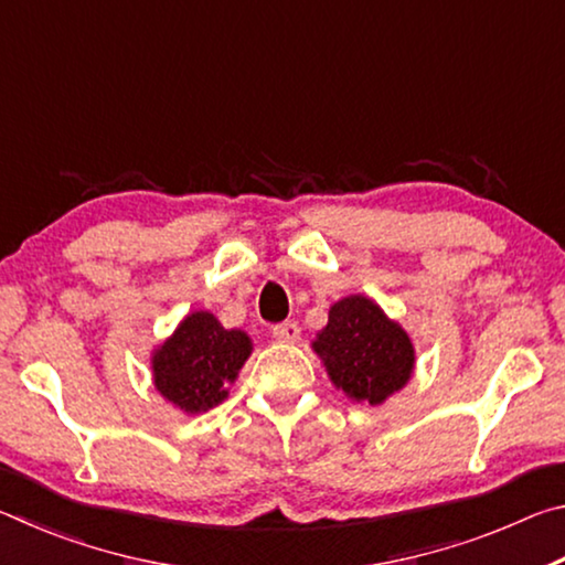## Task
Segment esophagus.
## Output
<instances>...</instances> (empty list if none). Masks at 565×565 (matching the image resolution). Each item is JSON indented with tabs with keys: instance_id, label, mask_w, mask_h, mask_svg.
I'll return each mask as SVG.
<instances>
[{
	"instance_id": "esophagus-1",
	"label": "esophagus",
	"mask_w": 565,
	"mask_h": 565,
	"mask_svg": "<svg viewBox=\"0 0 565 565\" xmlns=\"http://www.w3.org/2000/svg\"><path fill=\"white\" fill-rule=\"evenodd\" d=\"M271 337L279 343H296L301 339V329L296 321H284V323H276Z\"/></svg>"
}]
</instances>
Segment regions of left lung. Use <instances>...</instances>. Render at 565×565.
<instances>
[{
	"label": "left lung",
	"instance_id": "1",
	"mask_svg": "<svg viewBox=\"0 0 565 565\" xmlns=\"http://www.w3.org/2000/svg\"><path fill=\"white\" fill-rule=\"evenodd\" d=\"M331 384L351 401L381 406L404 388L416 369L408 331L363 294L343 296L329 309V323L311 341Z\"/></svg>",
	"mask_w": 565,
	"mask_h": 565
}]
</instances>
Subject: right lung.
<instances>
[{
    "label": "right lung",
    "instance_id": "add662e5",
    "mask_svg": "<svg viewBox=\"0 0 565 565\" xmlns=\"http://www.w3.org/2000/svg\"><path fill=\"white\" fill-rule=\"evenodd\" d=\"M252 349L246 331L224 329L212 311H191L151 353L154 388L184 414H204L228 396Z\"/></svg>",
    "mask_w": 565,
    "mask_h": 565
}]
</instances>
